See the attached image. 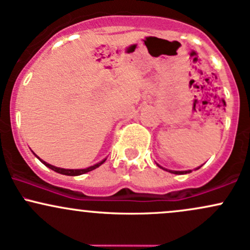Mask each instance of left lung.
I'll list each match as a JSON object with an SVG mask.
<instances>
[{
  "mask_svg": "<svg viewBox=\"0 0 250 250\" xmlns=\"http://www.w3.org/2000/svg\"><path fill=\"white\" fill-rule=\"evenodd\" d=\"M156 165H158L159 167H160V168H163V169H165V171H168L169 173H173V174H186V173H191V169H188V171H172V169H167V168H165V167H163V166H160L159 165V164H156ZM198 168H201V166L199 167H197L196 169H198Z\"/></svg>",
  "mask_w": 250,
  "mask_h": 250,
  "instance_id": "8db88e82",
  "label": "left lung"
}]
</instances>
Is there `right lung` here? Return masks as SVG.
<instances>
[{"label": "right lung", "instance_id": "right-lung-1", "mask_svg": "<svg viewBox=\"0 0 250 250\" xmlns=\"http://www.w3.org/2000/svg\"><path fill=\"white\" fill-rule=\"evenodd\" d=\"M34 155H35V154H34ZM35 156H37V155H35ZM37 158L39 159V160L41 161V163L43 164V165L47 166L48 168L53 169V171L57 172V173L64 174V175H81V174L87 173V172H90V171H92V169H95V168H97V167H100V166L102 165V164L104 163V161L106 160V158L103 159V160L100 161V163L95 164V165H92V166H90V167H86V168H81V169H67V168H60V167H56V166L51 165V164H47V163H46V161L41 160L39 156H37Z\"/></svg>", "mask_w": 250, "mask_h": 250}]
</instances>
